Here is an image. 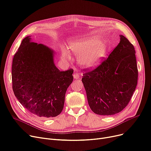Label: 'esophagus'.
<instances>
[{"label":"esophagus","mask_w":151,"mask_h":151,"mask_svg":"<svg viewBox=\"0 0 151 151\" xmlns=\"http://www.w3.org/2000/svg\"><path fill=\"white\" fill-rule=\"evenodd\" d=\"M73 78H74V79H78V78H80V74H79V73H78V72H75V73H74V74H73Z\"/></svg>","instance_id":"1"}]
</instances>
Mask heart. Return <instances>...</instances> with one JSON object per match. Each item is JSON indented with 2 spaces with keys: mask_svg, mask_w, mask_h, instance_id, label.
<instances>
[{
  "mask_svg": "<svg viewBox=\"0 0 151 151\" xmlns=\"http://www.w3.org/2000/svg\"><path fill=\"white\" fill-rule=\"evenodd\" d=\"M68 49L76 54H80L78 62L83 67L93 68L100 65L106 57L109 50L108 42L106 40H99L97 36L72 41L68 44ZM62 58L69 60L70 55L66 49L62 50Z\"/></svg>",
  "mask_w": 151,
  "mask_h": 151,
  "instance_id": "1",
  "label": "heart"
}]
</instances>
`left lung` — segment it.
<instances>
[{"mask_svg":"<svg viewBox=\"0 0 151 151\" xmlns=\"http://www.w3.org/2000/svg\"><path fill=\"white\" fill-rule=\"evenodd\" d=\"M107 59L83 74L89 106L97 115H111L127 107L135 91L137 71L134 46L123 35Z\"/></svg>","mask_w":151,"mask_h":151,"instance_id":"1","label":"left lung"}]
</instances>
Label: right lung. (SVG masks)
Returning a JSON list of instances; mask_svg holds the SVG:
<instances>
[{"instance_id": "add662e5", "label": "right lung", "mask_w": 151, "mask_h": 151, "mask_svg": "<svg viewBox=\"0 0 151 151\" xmlns=\"http://www.w3.org/2000/svg\"><path fill=\"white\" fill-rule=\"evenodd\" d=\"M23 39L12 62V88L22 106L40 117H54L63 109L65 96L73 80L72 69L60 71L54 51L42 44Z\"/></svg>"}]
</instances>
